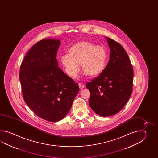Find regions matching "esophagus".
Segmentation results:
<instances>
[{
  "label": "esophagus",
  "instance_id": "1",
  "mask_svg": "<svg viewBox=\"0 0 158 158\" xmlns=\"http://www.w3.org/2000/svg\"><path fill=\"white\" fill-rule=\"evenodd\" d=\"M78 86H79V87H80V89H84V87H85V85H83L82 84H78Z\"/></svg>",
  "mask_w": 158,
  "mask_h": 158
}]
</instances>
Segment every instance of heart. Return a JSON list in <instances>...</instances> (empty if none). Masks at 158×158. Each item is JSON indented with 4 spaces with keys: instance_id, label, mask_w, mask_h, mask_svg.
<instances>
[{
    "instance_id": "b5f03b06",
    "label": "heart",
    "mask_w": 158,
    "mask_h": 158,
    "mask_svg": "<svg viewBox=\"0 0 158 158\" xmlns=\"http://www.w3.org/2000/svg\"><path fill=\"white\" fill-rule=\"evenodd\" d=\"M107 59V52L103 46L89 41H80L73 44L68 54L62 55L60 60L66 73L76 78L80 70V63L84 74L95 76L104 70Z\"/></svg>"
}]
</instances>
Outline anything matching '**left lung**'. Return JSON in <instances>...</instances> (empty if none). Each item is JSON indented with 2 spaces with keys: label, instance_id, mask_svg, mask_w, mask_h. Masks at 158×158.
<instances>
[{
  "label": "left lung",
  "instance_id": "1",
  "mask_svg": "<svg viewBox=\"0 0 158 158\" xmlns=\"http://www.w3.org/2000/svg\"><path fill=\"white\" fill-rule=\"evenodd\" d=\"M111 49L110 60L100 74L86 84L89 105L101 116L116 114L127 103L133 91V69L121 44L106 37Z\"/></svg>",
  "mask_w": 158,
  "mask_h": 158
}]
</instances>
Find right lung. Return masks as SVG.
<instances>
[{"label": "right lung", "mask_w": 158, "mask_h": 158, "mask_svg": "<svg viewBox=\"0 0 158 158\" xmlns=\"http://www.w3.org/2000/svg\"><path fill=\"white\" fill-rule=\"evenodd\" d=\"M58 40H42L34 44L21 64L23 96L29 107L40 118L59 121L70 110L80 90L78 85L58 66Z\"/></svg>", "instance_id": "obj_1"}]
</instances>
